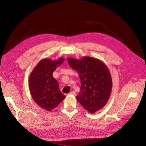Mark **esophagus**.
<instances>
[{"mask_svg": "<svg viewBox=\"0 0 146 146\" xmlns=\"http://www.w3.org/2000/svg\"><path fill=\"white\" fill-rule=\"evenodd\" d=\"M69 95H74V96H76V92H74V91H72V92H70L69 93Z\"/></svg>", "mask_w": 146, "mask_h": 146, "instance_id": "esophagus-1", "label": "esophagus"}]
</instances>
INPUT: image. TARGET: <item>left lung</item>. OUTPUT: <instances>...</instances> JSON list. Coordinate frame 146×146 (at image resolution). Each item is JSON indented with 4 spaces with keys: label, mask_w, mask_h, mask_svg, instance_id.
<instances>
[{
    "label": "left lung",
    "mask_w": 146,
    "mask_h": 146,
    "mask_svg": "<svg viewBox=\"0 0 146 146\" xmlns=\"http://www.w3.org/2000/svg\"><path fill=\"white\" fill-rule=\"evenodd\" d=\"M68 61L78 73L81 81L77 100L90 113L102 109L110 98L113 86L107 65L101 60L88 56L79 59L69 57Z\"/></svg>",
    "instance_id": "obj_1"
}]
</instances>
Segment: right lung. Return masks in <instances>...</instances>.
I'll list each match as a JSON object with an SVG mask.
<instances>
[{
    "mask_svg": "<svg viewBox=\"0 0 146 146\" xmlns=\"http://www.w3.org/2000/svg\"><path fill=\"white\" fill-rule=\"evenodd\" d=\"M64 59L60 57L56 60L48 58L41 60L29 75V88L33 100L38 106L48 111L56 108L65 98L59 90L58 81L52 76V73Z\"/></svg>",
    "mask_w": 146,
    "mask_h": 146,
    "instance_id": "1",
    "label": "right lung"
}]
</instances>
